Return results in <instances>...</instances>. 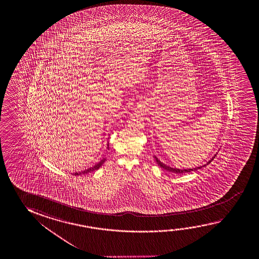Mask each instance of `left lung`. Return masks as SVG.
Returning <instances> with one entry per match:
<instances>
[{"label": "left lung", "instance_id": "left-lung-1", "mask_svg": "<svg viewBox=\"0 0 259 259\" xmlns=\"http://www.w3.org/2000/svg\"><path fill=\"white\" fill-rule=\"evenodd\" d=\"M217 153L214 155V156L212 157L211 159L209 160V161L206 163V164H204V165L202 166H199V167H196V168H193V169H177V168H172V167H170V166L166 165V164H164L163 162H161L158 158H157L156 156H153L154 157V159H155V161H157V164L158 165L161 166V168H163L164 170H168V171H170V172H174V174H185V172H190V171H192V170H199V169H201L202 167H205V166L208 165V164H209L210 162H211L212 161H213V159L216 157Z\"/></svg>", "mask_w": 259, "mask_h": 259}]
</instances>
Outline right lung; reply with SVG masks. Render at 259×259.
I'll list each match as a JSON object with an SVG mask.
<instances>
[{
    "instance_id": "1",
    "label": "right lung",
    "mask_w": 259,
    "mask_h": 259,
    "mask_svg": "<svg viewBox=\"0 0 259 259\" xmlns=\"http://www.w3.org/2000/svg\"><path fill=\"white\" fill-rule=\"evenodd\" d=\"M109 148V144H107V149ZM106 158H104L101 161H98V163H96L95 165L90 167L89 169H85V170H82V171H77V172H74L73 175H81V174H89V172H92L94 170H97L102 166L103 163L106 161Z\"/></svg>"
}]
</instances>
